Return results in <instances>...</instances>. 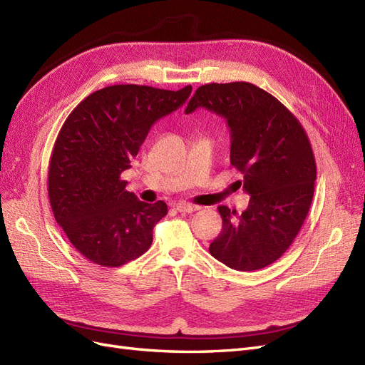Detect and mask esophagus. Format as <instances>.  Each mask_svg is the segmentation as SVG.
Masks as SVG:
<instances>
[{"mask_svg":"<svg viewBox=\"0 0 365 365\" xmlns=\"http://www.w3.org/2000/svg\"><path fill=\"white\" fill-rule=\"evenodd\" d=\"M175 208L181 213H193V212H196V210H200V205L189 204V202H180V204L175 205Z\"/></svg>","mask_w":365,"mask_h":365,"instance_id":"1","label":"esophagus"}]
</instances>
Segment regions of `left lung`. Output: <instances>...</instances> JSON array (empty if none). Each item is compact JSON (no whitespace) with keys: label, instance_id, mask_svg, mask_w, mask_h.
<instances>
[{"label":"left lung","instance_id":"8db88e82","mask_svg":"<svg viewBox=\"0 0 365 365\" xmlns=\"http://www.w3.org/2000/svg\"><path fill=\"white\" fill-rule=\"evenodd\" d=\"M197 108L222 115L231 135L230 163L250 195L242 215L219 205L222 231L210 254L231 269L256 271L291 247L314 197L317 164L300 121L277 98L248 82L207 83L185 114Z\"/></svg>","mask_w":365,"mask_h":365}]
</instances>
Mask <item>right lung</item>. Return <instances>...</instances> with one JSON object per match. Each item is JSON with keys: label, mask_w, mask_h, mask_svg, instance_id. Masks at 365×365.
Here are the masks:
<instances>
[{"label": "right lung", "mask_w": 365, "mask_h": 365, "mask_svg": "<svg viewBox=\"0 0 365 365\" xmlns=\"http://www.w3.org/2000/svg\"><path fill=\"white\" fill-rule=\"evenodd\" d=\"M190 93V85L178 91L113 85L83 98L65 120L51 152L48 197L56 222L90 262L115 268L149 250L168 205L138 201L120 175L152 125Z\"/></svg>", "instance_id": "add662e5"}]
</instances>
